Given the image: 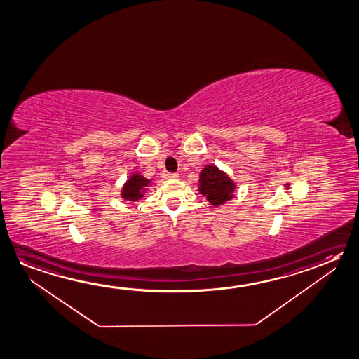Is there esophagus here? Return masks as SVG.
I'll list each match as a JSON object with an SVG mask.
<instances>
[{
  "label": "esophagus",
  "instance_id": "1",
  "mask_svg": "<svg viewBox=\"0 0 359 359\" xmlns=\"http://www.w3.org/2000/svg\"><path fill=\"white\" fill-rule=\"evenodd\" d=\"M167 177H168L170 180H178V178H180V175H178V173H168Z\"/></svg>",
  "mask_w": 359,
  "mask_h": 359
}]
</instances>
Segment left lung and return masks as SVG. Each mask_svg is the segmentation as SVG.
Listing matches in <instances>:
<instances>
[{"instance_id":"8db88e82","label":"left lung","mask_w":359,"mask_h":359,"mask_svg":"<svg viewBox=\"0 0 359 359\" xmlns=\"http://www.w3.org/2000/svg\"><path fill=\"white\" fill-rule=\"evenodd\" d=\"M236 187L233 180L217 165H207L199 172L198 192L213 207L223 205L233 198Z\"/></svg>"}]
</instances>
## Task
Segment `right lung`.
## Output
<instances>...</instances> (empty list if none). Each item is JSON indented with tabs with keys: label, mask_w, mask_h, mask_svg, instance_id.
<instances>
[{
	"label": "right lung",
	"mask_w": 359,
	"mask_h": 359,
	"mask_svg": "<svg viewBox=\"0 0 359 359\" xmlns=\"http://www.w3.org/2000/svg\"><path fill=\"white\" fill-rule=\"evenodd\" d=\"M152 184H154V178L148 180L141 173L133 172L127 178V181L123 183L122 189H121V197L125 201L136 202L138 199L144 197V194L147 192L148 188L151 187Z\"/></svg>",
	"instance_id": "add662e5"
}]
</instances>
